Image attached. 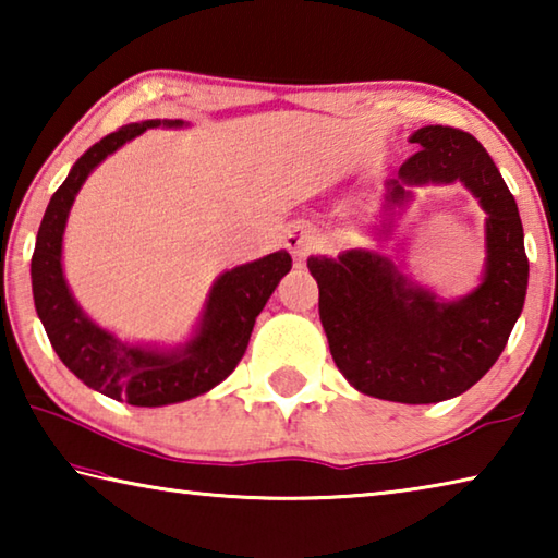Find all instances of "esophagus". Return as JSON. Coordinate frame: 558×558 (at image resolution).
Masks as SVG:
<instances>
[{"mask_svg":"<svg viewBox=\"0 0 558 558\" xmlns=\"http://www.w3.org/2000/svg\"><path fill=\"white\" fill-rule=\"evenodd\" d=\"M286 248L295 258H305L307 253H313L317 248V235L307 223L290 226L288 233H286Z\"/></svg>","mask_w":558,"mask_h":558,"instance_id":"1","label":"esophagus"}]
</instances>
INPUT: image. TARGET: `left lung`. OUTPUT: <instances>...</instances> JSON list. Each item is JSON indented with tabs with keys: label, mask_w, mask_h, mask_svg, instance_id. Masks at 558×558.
I'll return each instance as SVG.
<instances>
[{
	"label": "left lung",
	"mask_w": 558,
	"mask_h": 558,
	"mask_svg": "<svg viewBox=\"0 0 558 558\" xmlns=\"http://www.w3.org/2000/svg\"><path fill=\"white\" fill-rule=\"evenodd\" d=\"M411 143L421 149L399 177L384 182L381 221L372 233L389 239L413 186L460 182L487 214L480 286L446 300L366 248L310 256L307 268L344 379L374 399L438 403L468 391L502 354L524 307L529 260L517 202L487 149L468 132L442 125L415 130Z\"/></svg>",
	"instance_id": "left-lung-1"
}]
</instances>
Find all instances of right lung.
I'll list each match as a JSON object with an SVG mask.
<instances>
[{
	"instance_id": "add662e5",
	"label": "right lung",
	"mask_w": 558,
	"mask_h": 558,
	"mask_svg": "<svg viewBox=\"0 0 558 558\" xmlns=\"http://www.w3.org/2000/svg\"><path fill=\"white\" fill-rule=\"evenodd\" d=\"M159 125L184 128V120L130 122L102 137L71 167L46 206L32 256L36 315L53 352L93 391L130 405L189 401L221 384L241 362L256 317L292 268L290 253L276 251L221 272L209 290L194 335L169 349L122 342L83 313L63 276V231L75 194L102 159Z\"/></svg>"
}]
</instances>
